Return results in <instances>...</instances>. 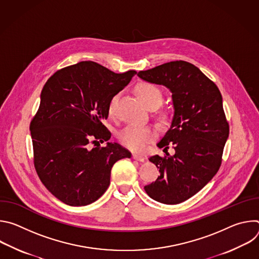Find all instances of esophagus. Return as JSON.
Returning <instances> with one entry per match:
<instances>
[{"instance_id":"obj_1","label":"esophagus","mask_w":259,"mask_h":259,"mask_svg":"<svg viewBox=\"0 0 259 259\" xmlns=\"http://www.w3.org/2000/svg\"><path fill=\"white\" fill-rule=\"evenodd\" d=\"M132 158L138 162H144L145 161V158L143 156H140V155H137V154H133Z\"/></svg>"}]
</instances>
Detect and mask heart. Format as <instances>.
Returning a JSON list of instances; mask_svg holds the SVG:
<instances>
[{
	"instance_id": "b5f03b06",
	"label": "heart",
	"mask_w": 259,
	"mask_h": 259,
	"mask_svg": "<svg viewBox=\"0 0 259 259\" xmlns=\"http://www.w3.org/2000/svg\"><path fill=\"white\" fill-rule=\"evenodd\" d=\"M137 93L141 100L149 106L154 103H161L163 99V95L161 90L153 84L143 83L137 87ZM119 98V94H116L110 99L108 106H107V113L109 115L114 114L115 105ZM156 135L155 129L149 126H142V125H128L123 130L120 131L118 137L120 141L128 149L140 152L143 151L146 143L151 141Z\"/></svg>"
}]
</instances>
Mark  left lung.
I'll return each instance as SVG.
<instances>
[{
  "instance_id": "1",
  "label": "left lung",
  "mask_w": 259,
  "mask_h": 259,
  "mask_svg": "<svg viewBox=\"0 0 259 259\" xmlns=\"http://www.w3.org/2000/svg\"><path fill=\"white\" fill-rule=\"evenodd\" d=\"M137 76L163 85L172 93L174 114L171 125L157 144L166 154L149 160L160 170L155 182L144 187L152 199L179 204L200 192L217 173L230 128L217 86L194 64L171 61ZM176 154L170 156L168 144Z\"/></svg>"
}]
</instances>
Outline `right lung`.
Masks as SVG:
<instances>
[{"instance_id": "add662e5", "label": "right lung", "mask_w": 259, "mask_h": 259, "mask_svg": "<svg viewBox=\"0 0 259 259\" xmlns=\"http://www.w3.org/2000/svg\"><path fill=\"white\" fill-rule=\"evenodd\" d=\"M135 73L82 61L57 70L44 85L29 126L33 163L46 189L64 204L86 206L98 200L109 186L114 164L131 158L122 145L108 141L103 121L110 99ZM98 140L107 145L91 148V141Z\"/></svg>"}]
</instances>
